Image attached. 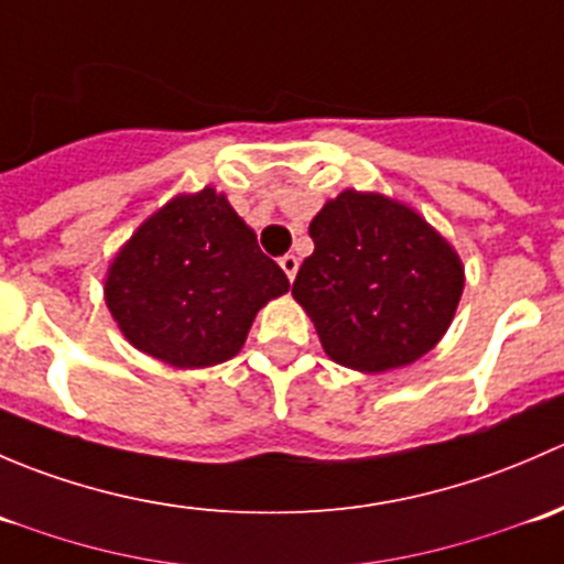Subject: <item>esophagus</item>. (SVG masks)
<instances>
[{
  "label": "esophagus",
  "mask_w": 564,
  "mask_h": 564,
  "mask_svg": "<svg viewBox=\"0 0 564 564\" xmlns=\"http://www.w3.org/2000/svg\"><path fill=\"white\" fill-rule=\"evenodd\" d=\"M281 267H283V272H286L289 281H294V278H297V270H300V259L294 253H286L281 259Z\"/></svg>",
  "instance_id": "1"
}]
</instances>
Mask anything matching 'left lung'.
Returning a JSON list of instances; mask_svg holds the SVG:
<instances>
[{"instance_id": "8db88e82", "label": "left lung", "mask_w": 564, "mask_h": 564, "mask_svg": "<svg viewBox=\"0 0 564 564\" xmlns=\"http://www.w3.org/2000/svg\"><path fill=\"white\" fill-rule=\"evenodd\" d=\"M314 253L292 297L329 360L384 373L429 355L456 316L464 264L414 207L346 187L308 226Z\"/></svg>"}]
</instances>
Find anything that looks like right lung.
<instances>
[{
    "label": "right lung",
    "instance_id": "obj_1",
    "mask_svg": "<svg viewBox=\"0 0 564 564\" xmlns=\"http://www.w3.org/2000/svg\"><path fill=\"white\" fill-rule=\"evenodd\" d=\"M289 292L226 193H180L117 250L104 297L124 338L174 368H209L242 349L256 314Z\"/></svg>",
    "mask_w": 564,
    "mask_h": 564
}]
</instances>
